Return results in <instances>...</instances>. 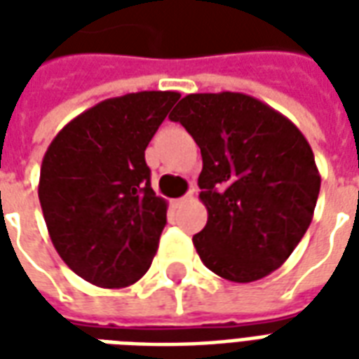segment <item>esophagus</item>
Wrapping results in <instances>:
<instances>
[{"label": "esophagus", "mask_w": 359, "mask_h": 359, "mask_svg": "<svg viewBox=\"0 0 359 359\" xmlns=\"http://www.w3.org/2000/svg\"><path fill=\"white\" fill-rule=\"evenodd\" d=\"M192 194H194V192H188L187 196H182V198H179V200H175V205H182V203L184 202H188V200H190V198H192Z\"/></svg>", "instance_id": "obj_1"}]
</instances>
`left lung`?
<instances>
[{"mask_svg":"<svg viewBox=\"0 0 359 359\" xmlns=\"http://www.w3.org/2000/svg\"><path fill=\"white\" fill-rule=\"evenodd\" d=\"M202 151L208 223L194 234L203 265L234 283L285 264L313 219L321 177L306 136L267 103L238 92L188 94L169 115Z\"/></svg>","mask_w":359,"mask_h":359,"instance_id":"1","label":"left lung"}]
</instances>
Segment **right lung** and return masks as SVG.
I'll return each mask as SVG.
<instances>
[{"label": "right lung", "instance_id": "add662e5", "mask_svg": "<svg viewBox=\"0 0 359 359\" xmlns=\"http://www.w3.org/2000/svg\"><path fill=\"white\" fill-rule=\"evenodd\" d=\"M180 97L136 92L103 100L67 123L42 159L38 198L61 259L102 288L140 280L167 223L144 151Z\"/></svg>", "mask_w": 359, "mask_h": 359}]
</instances>
